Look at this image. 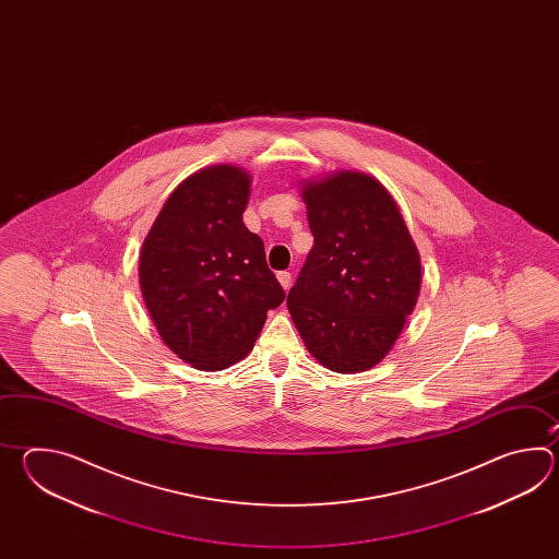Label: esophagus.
<instances>
[{
    "label": "esophagus",
    "mask_w": 559,
    "mask_h": 559,
    "mask_svg": "<svg viewBox=\"0 0 559 559\" xmlns=\"http://www.w3.org/2000/svg\"><path fill=\"white\" fill-rule=\"evenodd\" d=\"M277 280H280V284H282L284 289H289V287H292V274H289V272H280V274H277Z\"/></svg>",
    "instance_id": "obj_1"
}]
</instances>
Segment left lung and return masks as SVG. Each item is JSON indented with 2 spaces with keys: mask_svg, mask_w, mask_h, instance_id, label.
Returning a JSON list of instances; mask_svg holds the SVG:
<instances>
[{
  "mask_svg": "<svg viewBox=\"0 0 559 559\" xmlns=\"http://www.w3.org/2000/svg\"><path fill=\"white\" fill-rule=\"evenodd\" d=\"M313 248L287 309L321 366L357 373L380 364L416 308L421 262L390 191L359 171L306 181Z\"/></svg>",
  "mask_w": 559,
  "mask_h": 559,
  "instance_id": "1",
  "label": "left lung"
}]
</instances>
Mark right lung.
<instances>
[{"mask_svg":"<svg viewBox=\"0 0 559 559\" xmlns=\"http://www.w3.org/2000/svg\"><path fill=\"white\" fill-rule=\"evenodd\" d=\"M250 186L241 167H203L171 191L143 239V301L164 344L193 368L238 364L285 299L241 217Z\"/></svg>","mask_w":559,"mask_h":559,"instance_id":"obj_1","label":"right lung"}]
</instances>
